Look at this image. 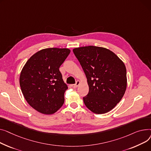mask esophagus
<instances>
[{"label": "esophagus", "instance_id": "obj_1", "mask_svg": "<svg viewBox=\"0 0 151 151\" xmlns=\"http://www.w3.org/2000/svg\"><path fill=\"white\" fill-rule=\"evenodd\" d=\"M79 84H80V81H77L75 84L72 85V87H73V88H77V87L79 85Z\"/></svg>", "mask_w": 151, "mask_h": 151}]
</instances>
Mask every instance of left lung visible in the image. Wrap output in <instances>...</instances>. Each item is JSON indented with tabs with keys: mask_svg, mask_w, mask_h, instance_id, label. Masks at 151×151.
Wrapping results in <instances>:
<instances>
[{
	"mask_svg": "<svg viewBox=\"0 0 151 151\" xmlns=\"http://www.w3.org/2000/svg\"><path fill=\"white\" fill-rule=\"evenodd\" d=\"M73 52L82 66L89 86L83 97L86 107L96 114L112 110L122 98L127 87L126 68L111 50L93 46L77 47Z\"/></svg>",
	"mask_w": 151,
	"mask_h": 151,
	"instance_id": "left-lung-1",
	"label": "left lung"
}]
</instances>
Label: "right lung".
Here are the masks:
<instances>
[{
	"label": "right lung",
	"mask_w": 151,
	"mask_h": 151,
	"mask_svg": "<svg viewBox=\"0 0 151 151\" xmlns=\"http://www.w3.org/2000/svg\"><path fill=\"white\" fill-rule=\"evenodd\" d=\"M68 49L47 48L35 53L26 62L19 83L25 100L40 113H55L65 102L68 89L59 68L69 55Z\"/></svg>",
	"instance_id": "add662e5"
}]
</instances>
